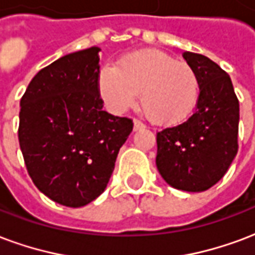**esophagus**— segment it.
I'll list each match as a JSON object with an SVG mask.
<instances>
[{
	"mask_svg": "<svg viewBox=\"0 0 255 255\" xmlns=\"http://www.w3.org/2000/svg\"><path fill=\"white\" fill-rule=\"evenodd\" d=\"M144 128H145V125H144L140 120H134V130L144 129Z\"/></svg>",
	"mask_w": 255,
	"mask_h": 255,
	"instance_id": "34e87169",
	"label": "esophagus"
}]
</instances>
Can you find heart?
<instances>
[{"instance_id": "b5f03b06", "label": "heart", "mask_w": 255, "mask_h": 255, "mask_svg": "<svg viewBox=\"0 0 255 255\" xmlns=\"http://www.w3.org/2000/svg\"><path fill=\"white\" fill-rule=\"evenodd\" d=\"M99 85L114 111L130 107L140 92L141 109L157 124L186 120L196 109L201 89L198 73L190 64L156 50L128 54L115 69H103Z\"/></svg>"}]
</instances>
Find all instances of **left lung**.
Instances as JSON below:
<instances>
[{"label":"left lung","instance_id":"obj_1","mask_svg":"<svg viewBox=\"0 0 255 255\" xmlns=\"http://www.w3.org/2000/svg\"><path fill=\"white\" fill-rule=\"evenodd\" d=\"M200 77V98L186 120L156 133V166L170 186L204 191L216 185L238 153L239 100L230 76L205 55L185 51Z\"/></svg>","mask_w":255,"mask_h":255}]
</instances>
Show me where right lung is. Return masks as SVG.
<instances>
[{"label": "right lung", "instance_id": "right-lung-1", "mask_svg": "<svg viewBox=\"0 0 255 255\" xmlns=\"http://www.w3.org/2000/svg\"><path fill=\"white\" fill-rule=\"evenodd\" d=\"M99 47L68 54L39 70L20 100L18 142L35 186L80 208L110 181L133 121L103 110Z\"/></svg>", "mask_w": 255, "mask_h": 255}]
</instances>
